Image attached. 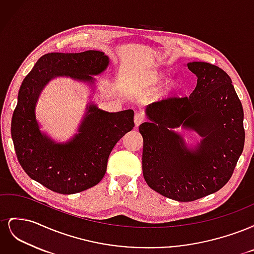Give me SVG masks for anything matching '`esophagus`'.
Instances as JSON below:
<instances>
[{"instance_id":"34e87169","label":"esophagus","mask_w":254,"mask_h":254,"mask_svg":"<svg viewBox=\"0 0 254 254\" xmlns=\"http://www.w3.org/2000/svg\"><path fill=\"white\" fill-rule=\"evenodd\" d=\"M144 120H145L144 114L141 113V112H136L135 115H134V125H135V127H139L144 122Z\"/></svg>"}]
</instances>
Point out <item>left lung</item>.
I'll return each mask as SVG.
<instances>
[{"label":"left lung","mask_w":254,"mask_h":254,"mask_svg":"<svg viewBox=\"0 0 254 254\" xmlns=\"http://www.w3.org/2000/svg\"><path fill=\"white\" fill-rule=\"evenodd\" d=\"M197 86L190 96H174L147 108L151 123L143 136L142 167L153 190L177 201H194L230 180L245 144L244 110L230 76L207 63H190ZM182 125L204 137L190 150L172 127Z\"/></svg>","instance_id":"1"}]
</instances>
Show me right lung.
I'll list each match as a JSON object with an SVG mask.
<instances>
[{
	"mask_svg": "<svg viewBox=\"0 0 254 254\" xmlns=\"http://www.w3.org/2000/svg\"><path fill=\"white\" fill-rule=\"evenodd\" d=\"M109 64L103 52L49 53L23 80L11 119V137L20 165L30 178L59 194H76L103 179L114 145L134 127L133 111L107 112L91 105L79 133L66 144L54 143L40 132L35 106L52 78L70 76L93 82L91 75Z\"/></svg>",
	"mask_w": 254,
	"mask_h": 254,
	"instance_id": "right-lung-1",
	"label": "right lung"
}]
</instances>
